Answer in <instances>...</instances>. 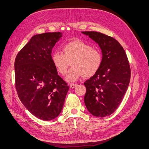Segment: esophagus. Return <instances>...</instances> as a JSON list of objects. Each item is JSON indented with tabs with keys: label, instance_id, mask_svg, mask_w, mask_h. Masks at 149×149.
I'll use <instances>...</instances> for the list:
<instances>
[{
	"label": "esophagus",
	"instance_id": "34e87169",
	"mask_svg": "<svg viewBox=\"0 0 149 149\" xmlns=\"http://www.w3.org/2000/svg\"><path fill=\"white\" fill-rule=\"evenodd\" d=\"M78 86L77 84H70V87L71 88H76V86Z\"/></svg>",
	"mask_w": 149,
	"mask_h": 149
}]
</instances>
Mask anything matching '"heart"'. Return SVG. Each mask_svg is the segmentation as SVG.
Here are the masks:
<instances>
[{"label": "heart", "instance_id": "1", "mask_svg": "<svg viewBox=\"0 0 149 149\" xmlns=\"http://www.w3.org/2000/svg\"><path fill=\"white\" fill-rule=\"evenodd\" d=\"M62 52H56L52 55V62L57 71L62 74L66 73L70 61L72 67L66 79L73 82L84 75L89 78L100 70L102 63L100 52L80 40H74L65 44Z\"/></svg>", "mask_w": 149, "mask_h": 149}]
</instances>
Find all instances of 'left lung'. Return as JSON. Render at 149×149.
<instances>
[{"label":"left lung","mask_w":149,"mask_h":149,"mask_svg":"<svg viewBox=\"0 0 149 149\" xmlns=\"http://www.w3.org/2000/svg\"><path fill=\"white\" fill-rule=\"evenodd\" d=\"M98 43L102 58L100 70L84 83V101L93 116L104 118L119 107L128 88L130 68L123 47L116 39L97 31H82Z\"/></svg>","instance_id":"1"}]
</instances>
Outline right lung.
Masks as SVG:
<instances>
[{"instance_id": "add662e5", "label": "right lung", "mask_w": 149, "mask_h": 149, "mask_svg": "<svg viewBox=\"0 0 149 149\" xmlns=\"http://www.w3.org/2000/svg\"><path fill=\"white\" fill-rule=\"evenodd\" d=\"M61 37V32L35 35L15 60L18 96L29 112L43 120L60 114L69 89L52 60V48Z\"/></svg>"}]
</instances>
